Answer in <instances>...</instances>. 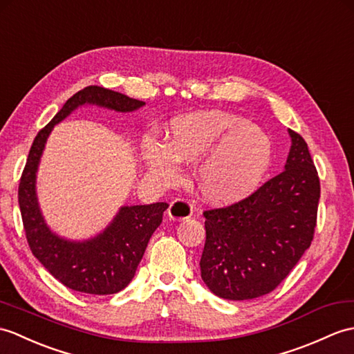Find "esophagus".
Listing matches in <instances>:
<instances>
[{"label": "esophagus", "mask_w": 354, "mask_h": 354, "mask_svg": "<svg viewBox=\"0 0 354 354\" xmlns=\"http://www.w3.org/2000/svg\"><path fill=\"white\" fill-rule=\"evenodd\" d=\"M167 214H169L170 220H175V221L185 220L188 217H192L193 207H192V203L187 202L185 199H175L170 203Z\"/></svg>", "instance_id": "esophagus-1"}]
</instances>
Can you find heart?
Returning a JSON list of instances; mask_svg holds the SVG:
<instances>
[{"instance_id": "heart-1", "label": "heart", "mask_w": 354, "mask_h": 354, "mask_svg": "<svg viewBox=\"0 0 354 354\" xmlns=\"http://www.w3.org/2000/svg\"><path fill=\"white\" fill-rule=\"evenodd\" d=\"M142 160L158 183L169 185L179 164L193 161V183L205 202L232 205L258 190L273 158L271 138L257 123L223 110H203L171 119L164 142L143 138Z\"/></svg>"}]
</instances>
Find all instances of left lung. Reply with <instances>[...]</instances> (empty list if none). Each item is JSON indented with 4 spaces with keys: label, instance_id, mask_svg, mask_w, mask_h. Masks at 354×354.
<instances>
[{
    "label": "left lung",
    "instance_id": "8db88e82",
    "mask_svg": "<svg viewBox=\"0 0 354 354\" xmlns=\"http://www.w3.org/2000/svg\"><path fill=\"white\" fill-rule=\"evenodd\" d=\"M288 134L282 174L248 199L203 212L201 276L217 297L250 300L271 292L310 245L319 179L305 140L292 129Z\"/></svg>",
    "mask_w": 354,
    "mask_h": 354
}]
</instances>
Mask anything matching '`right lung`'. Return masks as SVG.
Segmentation results:
<instances>
[{
  "mask_svg": "<svg viewBox=\"0 0 354 354\" xmlns=\"http://www.w3.org/2000/svg\"><path fill=\"white\" fill-rule=\"evenodd\" d=\"M86 105L118 113H133L146 104L113 90L88 86L64 102L48 125L39 131L19 183V208L32 254L57 281L68 288L106 295L116 294L133 281L152 234L169 208L166 202L123 205L101 232L86 240H71L46 223L37 197V170L49 134L57 123Z\"/></svg>",
  "mask_w": 354,
  "mask_h": 354,
  "instance_id": "right-lung-1",
  "label": "right lung"
}]
</instances>
